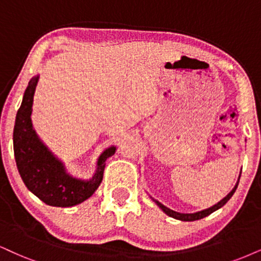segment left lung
I'll return each mask as SVG.
<instances>
[{"instance_id": "8db88e82", "label": "left lung", "mask_w": 261, "mask_h": 261, "mask_svg": "<svg viewBox=\"0 0 261 261\" xmlns=\"http://www.w3.org/2000/svg\"><path fill=\"white\" fill-rule=\"evenodd\" d=\"M240 176H241V174H240ZM239 181H240V178H239V180H237V182H236V185H234V188L231 190L230 194L227 195L226 197H224L223 199H221L220 202H218V203L214 204L213 207L207 208V209H204V211H201V212H196V213H179V212H174V211H172V209L167 208L166 205H163L162 203H160L159 201H156V199H153L152 197H151V198H152L153 202H155V203L159 205V207L162 209V211L165 212L167 215H169V217L174 218V219L181 220V221H195V220H199V219H202V218L207 217V215L212 214V213H213V212L217 211V209H219V208L223 207V205L226 203V202L229 201L231 197H232V195L234 194V191H236L237 186H239Z\"/></svg>"}]
</instances>
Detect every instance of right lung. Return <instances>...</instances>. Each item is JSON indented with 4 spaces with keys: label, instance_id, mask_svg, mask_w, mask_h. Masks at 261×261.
Segmentation results:
<instances>
[{
    "label": "right lung",
    "instance_id": "right-lung-1",
    "mask_svg": "<svg viewBox=\"0 0 261 261\" xmlns=\"http://www.w3.org/2000/svg\"><path fill=\"white\" fill-rule=\"evenodd\" d=\"M37 82L38 76L30 80L15 117L13 132L15 162L24 184L41 201L53 207H72L91 197L99 188L105 161L114 155L116 147H109L99 156L92 179L81 180L70 175L64 163L48 150L32 128V102Z\"/></svg>",
    "mask_w": 261,
    "mask_h": 261
}]
</instances>
